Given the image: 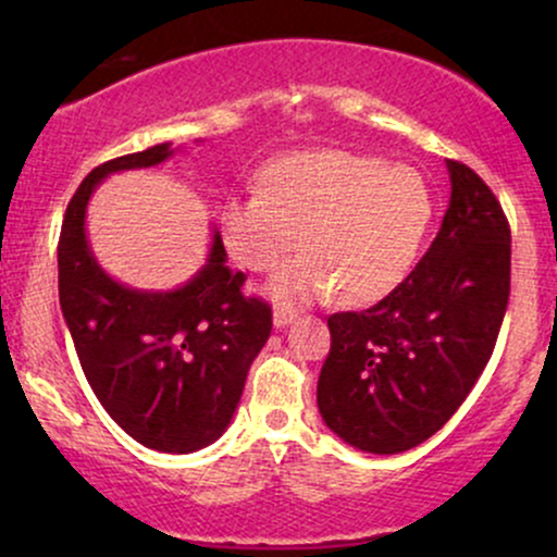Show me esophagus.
Listing matches in <instances>:
<instances>
[{"instance_id": "esophagus-1", "label": "esophagus", "mask_w": 557, "mask_h": 557, "mask_svg": "<svg viewBox=\"0 0 557 557\" xmlns=\"http://www.w3.org/2000/svg\"><path fill=\"white\" fill-rule=\"evenodd\" d=\"M293 319H296V311L287 309V306H277V309H274V314H272L274 327H287V324H290Z\"/></svg>"}]
</instances>
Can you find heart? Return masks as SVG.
Here are the masks:
<instances>
[{
    "instance_id": "b5f03b06",
    "label": "heart",
    "mask_w": 557,
    "mask_h": 557,
    "mask_svg": "<svg viewBox=\"0 0 557 557\" xmlns=\"http://www.w3.org/2000/svg\"><path fill=\"white\" fill-rule=\"evenodd\" d=\"M259 194L230 196L220 233L230 257L267 272L280 304L337 298L367 306L393 293L419 257L432 225V194L419 170L345 149L293 151L257 177Z\"/></svg>"
}]
</instances>
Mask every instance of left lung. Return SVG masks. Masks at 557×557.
Masks as SVG:
<instances>
[{
    "instance_id": "obj_1",
    "label": "left lung",
    "mask_w": 557,
    "mask_h": 557,
    "mask_svg": "<svg viewBox=\"0 0 557 557\" xmlns=\"http://www.w3.org/2000/svg\"><path fill=\"white\" fill-rule=\"evenodd\" d=\"M450 203L437 238L403 283L367 311L327 319L317 385L324 424L359 450H411L476 385L510 296V225L490 185L447 159Z\"/></svg>"
}]
</instances>
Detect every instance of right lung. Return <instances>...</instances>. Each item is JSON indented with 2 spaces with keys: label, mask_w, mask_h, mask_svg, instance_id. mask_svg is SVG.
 <instances>
[{
  "label": "right lung",
  "mask_w": 557,
  "mask_h": 557,
  "mask_svg": "<svg viewBox=\"0 0 557 557\" xmlns=\"http://www.w3.org/2000/svg\"><path fill=\"white\" fill-rule=\"evenodd\" d=\"M170 154V144H159L88 172L67 203L57 267L62 317L104 411L151 450L194 453L227 430L272 332V306L240 290L246 274L227 270L220 233L201 272L168 293L114 283L86 238L96 183Z\"/></svg>",
  "instance_id": "1"
}]
</instances>
